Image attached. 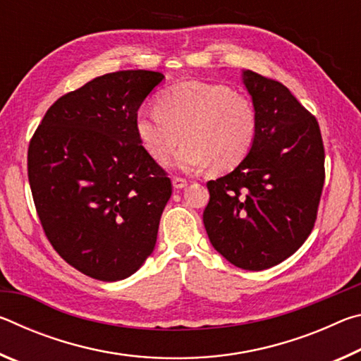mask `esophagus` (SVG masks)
Instances as JSON below:
<instances>
[{
	"label": "esophagus",
	"instance_id": "34e87169",
	"mask_svg": "<svg viewBox=\"0 0 361 361\" xmlns=\"http://www.w3.org/2000/svg\"><path fill=\"white\" fill-rule=\"evenodd\" d=\"M172 183H173V188H176V189H181L188 185V181L185 178H181V176H173Z\"/></svg>",
	"mask_w": 361,
	"mask_h": 361
}]
</instances>
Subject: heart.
<instances>
[{
  "mask_svg": "<svg viewBox=\"0 0 361 361\" xmlns=\"http://www.w3.org/2000/svg\"><path fill=\"white\" fill-rule=\"evenodd\" d=\"M135 130L156 162H166L183 140L176 169L194 172L210 166L212 172L223 173L252 151L258 113L247 95L228 85L186 81L164 90L156 109L138 111Z\"/></svg>",
  "mask_w": 361,
  "mask_h": 361,
  "instance_id": "heart-1",
  "label": "heart"
}]
</instances>
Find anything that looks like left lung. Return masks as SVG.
Here are the masks:
<instances>
[{
    "instance_id": "obj_1",
    "label": "left lung",
    "mask_w": 361,
    "mask_h": 361,
    "mask_svg": "<svg viewBox=\"0 0 361 361\" xmlns=\"http://www.w3.org/2000/svg\"><path fill=\"white\" fill-rule=\"evenodd\" d=\"M258 113L252 151L231 173L207 183L204 226L231 264L262 271L302 245L314 229L325 183L319 121L282 82L243 71Z\"/></svg>"
}]
</instances>
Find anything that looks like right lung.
I'll use <instances>...</instances> for the list:
<instances>
[{
  "instance_id": "1",
  "label": "right lung",
  "mask_w": 361,
  "mask_h": 361,
  "mask_svg": "<svg viewBox=\"0 0 361 361\" xmlns=\"http://www.w3.org/2000/svg\"><path fill=\"white\" fill-rule=\"evenodd\" d=\"M162 73H108L60 97L28 145L27 169L42 231L84 276L116 282L152 253L169 173L140 143L138 108Z\"/></svg>"
}]
</instances>
